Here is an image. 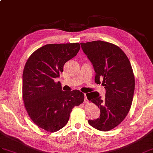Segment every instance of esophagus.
Wrapping results in <instances>:
<instances>
[{
    "instance_id": "obj_1",
    "label": "esophagus",
    "mask_w": 153,
    "mask_h": 153,
    "mask_svg": "<svg viewBox=\"0 0 153 153\" xmlns=\"http://www.w3.org/2000/svg\"><path fill=\"white\" fill-rule=\"evenodd\" d=\"M85 95V100H84V103H88V99L87 98V96H86V93L84 94Z\"/></svg>"
}]
</instances>
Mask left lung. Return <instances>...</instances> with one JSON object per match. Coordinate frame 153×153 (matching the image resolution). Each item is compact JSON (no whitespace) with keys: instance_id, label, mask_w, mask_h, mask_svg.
Wrapping results in <instances>:
<instances>
[{"instance_id":"obj_1","label":"left lung","mask_w":153,"mask_h":153,"mask_svg":"<svg viewBox=\"0 0 153 153\" xmlns=\"http://www.w3.org/2000/svg\"><path fill=\"white\" fill-rule=\"evenodd\" d=\"M81 46L93 64L95 82L100 84L102 79L106 91L103 100L98 92L86 94L100 109V117L88 120V123L100 131L111 130L125 119L132 105L135 88L132 66L122 49L111 43L97 40Z\"/></svg>"}]
</instances>
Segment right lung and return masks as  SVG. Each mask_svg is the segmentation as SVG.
Wrapping results in <instances>:
<instances>
[{
    "label": "right lung",
    "instance_id": "right-lung-1",
    "mask_svg": "<svg viewBox=\"0 0 153 153\" xmlns=\"http://www.w3.org/2000/svg\"><path fill=\"white\" fill-rule=\"evenodd\" d=\"M79 43L47 44L32 54L23 73V99L28 115L36 125L54 132L68 123L75 106L84 101L78 90L63 91L55 82L65 64L79 51Z\"/></svg>",
    "mask_w": 153,
    "mask_h": 153
}]
</instances>
